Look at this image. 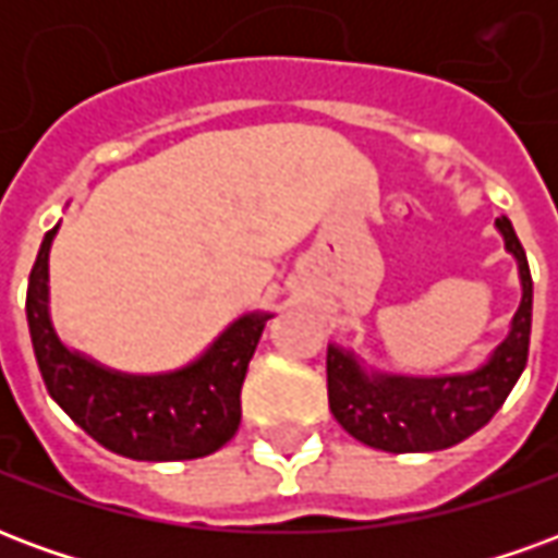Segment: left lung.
<instances>
[{"label":"left lung","mask_w":558,"mask_h":558,"mask_svg":"<svg viewBox=\"0 0 558 558\" xmlns=\"http://www.w3.org/2000/svg\"><path fill=\"white\" fill-rule=\"evenodd\" d=\"M505 247L520 266L523 299L508 338L496 347L490 362L466 376L412 379V376H367L352 352L328 347V407L343 430L371 448L391 454L439 451L463 442L496 415L523 374L532 335V275L526 251L511 220L499 218Z\"/></svg>","instance_id":"8db88e82"}]
</instances>
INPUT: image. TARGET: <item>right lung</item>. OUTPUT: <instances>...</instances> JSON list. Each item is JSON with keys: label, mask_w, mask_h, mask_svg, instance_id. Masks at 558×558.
<instances>
[{"label": "right lung", "mask_w": 558, "mask_h": 558, "mask_svg": "<svg viewBox=\"0 0 558 558\" xmlns=\"http://www.w3.org/2000/svg\"><path fill=\"white\" fill-rule=\"evenodd\" d=\"M59 227L44 235L26 290L32 350L50 398L95 442L131 460H194L239 430L242 383L268 314L242 316L206 355L175 374L128 376L71 352L47 311V256Z\"/></svg>", "instance_id": "add662e5"}]
</instances>
